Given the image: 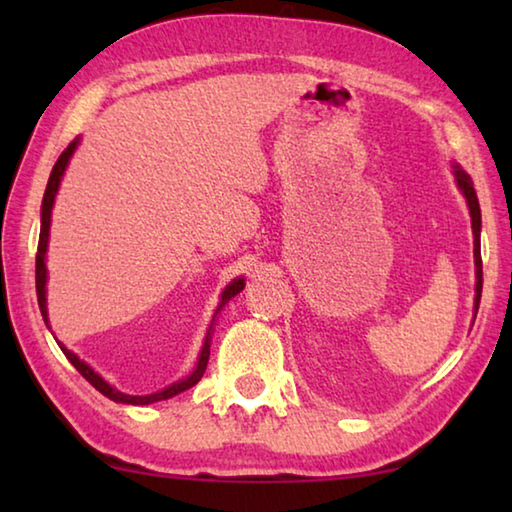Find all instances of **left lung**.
<instances>
[{
  "instance_id": "8db88e82",
  "label": "left lung",
  "mask_w": 512,
  "mask_h": 512,
  "mask_svg": "<svg viewBox=\"0 0 512 512\" xmlns=\"http://www.w3.org/2000/svg\"><path fill=\"white\" fill-rule=\"evenodd\" d=\"M454 169V178L456 185L461 189V194L465 196L467 207H470V216H472V235H474V318L476 311H479V302H481V289H483V264H481V207H479V198H476L474 192V183L472 178L461 169V164H452Z\"/></svg>"
}]
</instances>
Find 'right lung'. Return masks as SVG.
I'll return each mask as SVG.
<instances>
[{
    "label": "right lung",
    "mask_w": 512,
    "mask_h": 512,
    "mask_svg": "<svg viewBox=\"0 0 512 512\" xmlns=\"http://www.w3.org/2000/svg\"><path fill=\"white\" fill-rule=\"evenodd\" d=\"M81 137H76V140L67 146V149L60 153L58 162L54 164V169H51V176H49V183H47V189H45V196H42V210H40V241H38V255H36V291H38V305H40V314L42 318H45V323L49 327V314H47V246H49V225H51V210H54V201H56V194H58V187H60V180H63L65 176V169L69 160H72V155L76 151V146H79ZM246 287V280L244 277H237V280H232L228 287H225V291L221 293V302L219 307H216L214 311V318H212V325L210 329H207V336H205V343L201 348V354H198V361H196V368L192 370V375H187L185 379L180 381H173L171 386L162 388V391L158 393H151V395H126L117 391L115 386H110L106 379H103L99 372H94V368H90L88 363H85L83 359L76 357V354L72 350H67L63 343L60 345V350L65 352V357L69 359V363L81 372V375L90 381V384L97 388L99 393H103L108 397V400L112 402H119V404H153V402H160V400H169V397L178 395L187 391V388L196 386L198 381H201L203 372L207 368V359H210V341H212V329H214V320L216 316H219V311L228 305L230 298H235L239 291H244ZM51 329V327H49Z\"/></svg>",
    "instance_id": "right-lung-1"
}]
</instances>
